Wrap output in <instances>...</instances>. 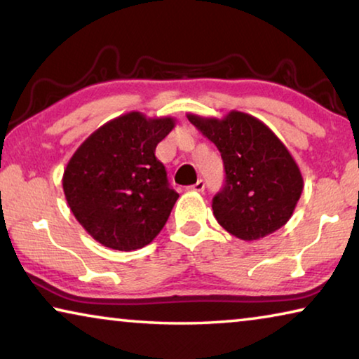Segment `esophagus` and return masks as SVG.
Instances as JSON below:
<instances>
[{"mask_svg": "<svg viewBox=\"0 0 359 359\" xmlns=\"http://www.w3.org/2000/svg\"><path fill=\"white\" fill-rule=\"evenodd\" d=\"M204 187H205V184H204V180L203 179H199L198 182H196V184H193V185H190V187H188V190H190V191H203L204 190Z\"/></svg>", "mask_w": 359, "mask_h": 359, "instance_id": "esophagus-1", "label": "esophagus"}]
</instances>
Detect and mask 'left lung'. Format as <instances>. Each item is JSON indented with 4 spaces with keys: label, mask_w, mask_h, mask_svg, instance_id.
Instances as JSON below:
<instances>
[{
    "label": "left lung",
    "mask_w": 359,
    "mask_h": 359,
    "mask_svg": "<svg viewBox=\"0 0 359 359\" xmlns=\"http://www.w3.org/2000/svg\"><path fill=\"white\" fill-rule=\"evenodd\" d=\"M187 117L222 154L224 185L212 199L217 222L242 241L282 228L293 215L304 180L280 139L263 121L239 111L222 120Z\"/></svg>",
    "instance_id": "1"
}]
</instances>
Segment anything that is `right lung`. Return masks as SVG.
Wrapping results in <instances>:
<instances>
[{
  "instance_id": "obj_1",
  "label": "right lung",
  "mask_w": 359,
  "mask_h": 359,
  "mask_svg": "<svg viewBox=\"0 0 359 359\" xmlns=\"http://www.w3.org/2000/svg\"><path fill=\"white\" fill-rule=\"evenodd\" d=\"M171 117L130 112L107 121L68 163L63 190L71 212L95 241L130 252L154 241L179 194L155 149L174 128Z\"/></svg>"
}]
</instances>
